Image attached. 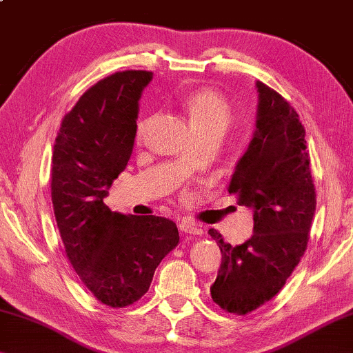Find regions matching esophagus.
<instances>
[{"instance_id": "obj_1", "label": "esophagus", "mask_w": 353, "mask_h": 353, "mask_svg": "<svg viewBox=\"0 0 353 353\" xmlns=\"http://www.w3.org/2000/svg\"><path fill=\"white\" fill-rule=\"evenodd\" d=\"M180 230L184 233H189V235H202L203 229L199 224H195L192 219L183 218L180 222Z\"/></svg>"}]
</instances>
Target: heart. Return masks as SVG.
<instances>
[{
    "mask_svg": "<svg viewBox=\"0 0 353 353\" xmlns=\"http://www.w3.org/2000/svg\"><path fill=\"white\" fill-rule=\"evenodd\" d=\"M184 108L197 131H203L213 126H227L232 118V108L227 99L221 93L210 88L192 91L184 97ZM145 132V121L137 124V137Z\"/></svg>",
    "mask_w": 353,
    "mask_h": 353,
    "instance_id": "heart-1",
    "label": "heart"
}]
</instances>
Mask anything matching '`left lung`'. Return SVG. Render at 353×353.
<instances>
[{
	"mask_svg": "<svg viewBox=\"0 0 353 353\" xmlns=\"http://www.w3.org/2000/svg\"><path fill=\"white\" fill-rule=\"evenodd\" d=\"M256 86L257 129L227 189L252 210L254 235L232 246L218 230H208L222 254L211 298L238 316L256 311L283 289L306 251L316 211L300 117L273 88L262 82Z\"/></svg>",
	"mask_w": 353,
	"mask_h": 353,
	"instance_id": "obj_1",
	"label": "left lung"
}]
</instances>
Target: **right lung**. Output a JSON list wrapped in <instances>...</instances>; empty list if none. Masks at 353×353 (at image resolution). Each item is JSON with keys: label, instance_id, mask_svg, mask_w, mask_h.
I'll return each instance as SVG.
<instances>
[{"label": "right lung", "instance_id": "1", "mask_svg": "<svg viewBox=\"0 0 353 353\" xmlns=\"http://www.w3.org/2000/svg\"><path fill=\"white\" fill-rule=\"evenodd\" d=\"M151 79L150 70H123L99 80L64 115L53 146L52 202L64 251L86 289L110 307L140 300L180 241L173 221L104 203L131 158L139 99Z\"/></svg>", "mask_w": 353, "mask_h": 353}]
</instances>
